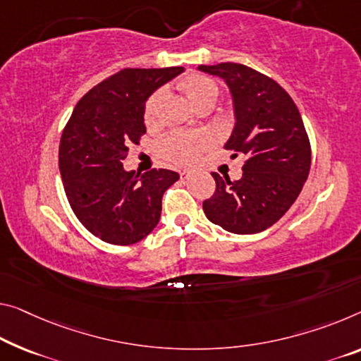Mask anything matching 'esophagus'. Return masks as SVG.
Returning <instances> with one entry per match:
<instances>
[{"label": "esophagus", "mask_w": 361, "mask_h": 361, "mask_svg": "<svg viewBox=\"0 0 361 361\" xmlns=\"http://www.w3.org/2000/svg\"><path fill=\"white\" fill-rule=\"evenodd\" d=\"M190 176H192L190 171H182V173H180V179H182V180H187Z\"/></svg>", "instance_id": "obj_1"}]
</instances>
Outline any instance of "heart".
<instances>
[{"mask_svg":"<svg viewBox=\"0 0 361 361\" xmlns=\"http://www.w3.org/2000/svg\"><path fill=\"white\" fill-rule=\"evenodd\" d=\"M180 90L184 92L188 102L193 108H200L204 103H213L218 98V85L214 84L212 79L204 75L192 74L184 77L179 82ZM164 97V92L154 90L152 95L148 97L145 103V109H143V119L148 126H153L158 119V111L161 99ZM208 147V137L203 134H185V132H176L164 138L159 145V153L166 159V161L173 164H188L195 161L198 154Z\"/></svg>","mask_w":361,"mask_h":361,"instance_id":"1","label":"heart"}]
</instances>
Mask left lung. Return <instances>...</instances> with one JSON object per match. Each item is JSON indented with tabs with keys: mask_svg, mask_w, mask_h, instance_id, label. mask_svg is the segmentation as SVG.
Listing matches in <instances>:
<instances>
[{
	"mask_svg": "<svg viewBox=\"0 0 361 361\" xmlns=\"http://www.w3.org/2000/svg\"><path fill=\"white\" fill-rule=\"evenodd\" d=\"M229 87L235 126L224 148L245 157L238 180L213 173L216 190L203 202L213 224L232 234H257L295 202L312 164L302 116L289 93L262 72L237 63L198 66Z\"/></svg>",
	"mask_w": 361,
	"mask_h": 361,
	"instance_id": "8db88e82",
	"label": "left lung"
}]
</instances>
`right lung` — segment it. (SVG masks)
I'll list each match as a JSON object with an SVG mask.
<instances>
[{
	"instance_id": "right-lung-1",
	"label": "right lung",
	"mask_w": 361,
	"mask_h": 361,
	"mask_svg": "<svg viewBox=\"0 0 361 361\" xmlns=\"http://www.w3.org/2000/svg\"><path fill=\"white\" fill-rule=\"evenodd\" d=\"M184 68L123 69L75 104L59 143V173L72 212L113 245L145 238L161 216L163 193L179 180L169 169L126 171L130 143L147 132L145 102Z\"/></svg>"
}]
</instances>
